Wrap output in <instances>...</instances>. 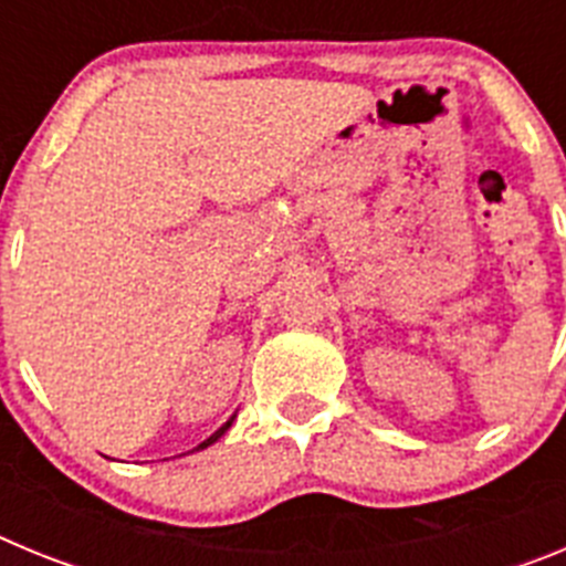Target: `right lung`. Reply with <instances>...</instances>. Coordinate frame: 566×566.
I'll return each mask as SVG.
<instances>
[{"label":"right lung","mask_w":566,"mask_h":566,"mask_svg":"<svg viewBox=\"0 0 566 566\" xmlns=\"http://www.w3.org/2000/svg\"><path fill=\"white\" fill-rule=\"evenodd\" d=\"M232 422H234V417H229V419H227V422H223V424H221V428H218V431H214V433H212V437H209V439H203V442H201V444H198V448H195V451H203V448H209V444H214V442H218V439H221V437H223V433H227V431H229V428H232Z\"/></svg>","instance_id":"right-lung-1"}]
</instances>
